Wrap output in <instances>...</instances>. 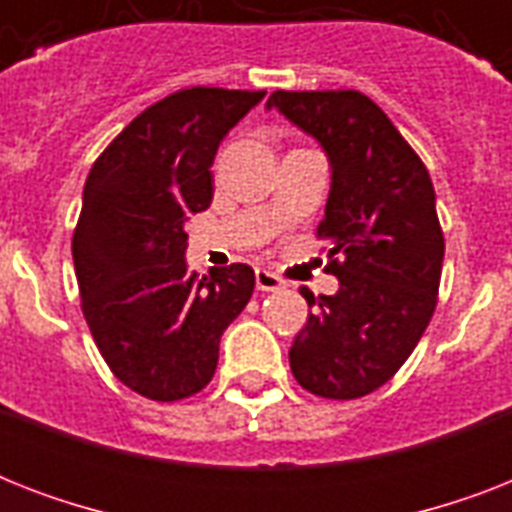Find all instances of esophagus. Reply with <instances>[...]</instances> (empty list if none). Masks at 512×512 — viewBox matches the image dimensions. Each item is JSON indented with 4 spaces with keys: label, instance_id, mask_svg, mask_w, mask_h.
<instances>
[{
    "label": "esophagus",
    "instance_id": "esophagus-1",
    "mask_svg": "<svg viewBox=\"0 0 512 512\" xmlns=\"http://www.w3.org/2000/svg\"><path fill=\"white\" fill-rule=\"evenodd\" d=\"M255 284L260 292H276V289H284L287 287V281L276 276V273L265 271V268H257L255 271Z\"/></svg>",
    "mask_w": 512,
    "mask_h": 512
}]
</instances>
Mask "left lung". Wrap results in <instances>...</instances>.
<instances>
[{"mask_svg": "<svg viewBox=\"0 0 512 512\" xmlns=\"http://www.w3.org/2000/svg\"><path fill=\"white\" fill-rule=\"evenodd\" d=\"M324 148L332 170L319 239L329 241L335 295L303 292L316 313L300 329L289 366L313 396L361 398L401 369L436 311L444 233L420 156L385 111L356 90L268 98Z\"/></svg>", "mask_w": 512, "mask_h": 512, "instance_id": "1", "label": "left lung"}]
</instances>
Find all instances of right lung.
<instances>
[{"label": "right lung", "instance_id": "1", "mask_svg": "<svg viewBox=\"0 0 512 512\" xmlns=\"http://www.w3.org/2000/svg\"><path fill=\"white\" fill-rule=\"evenodd\" d=\"M265 92L191 87L146 108L92 164L71 252L100 356L127 388L180 401L207 388L220 337L255 289L244 263L188 271L185 220L212 201V162Z\"/></svg>", "mask_w": 512, "mask_h": 512}]
</instances>
